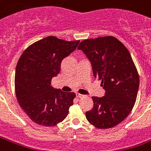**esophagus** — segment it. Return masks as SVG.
<instances>
[{
	"label": "esophagus",
	"instance_id": "1",
	"mask_svg": "<svg viewBox=\"0 0 151 151\" xmlns=\"http://www.w3.org/2000/svg\"><path fill=\"white\" fill-rule=\"evenodd\" d=\"M76 96H77V98H82V97H84V96L80 94V93H77V94H76Z\"/></svg>",
	"mask_w": 151,
	"mask_h": 151
}]
</instances>
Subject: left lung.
<instances>
[{
  "label": "left lung",
  "instance_id": "1",
  "mask_svg": "<svg viewBox=\"0 0 151 151\" xmlns=\"http://www.w3.org/2000/svg\"><path fill=\"white\" fill-rule=\"evenodd\" d=\"M78 48L88 58L106 91L103 97H92L94 105L85 113L86 118L97 129L115 127L130 114L138 93L139 77L131 55L113 36L86 39Z\"/></svg>",
  "mask_w": 151,
  "mask_h": 151
}]
</instances>
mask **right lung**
<instances>
[{
  "instance_id": "1",
  "label": "right lung",
  "mask_w": 151,
  "mask_h": 151,
  "mask_svg": "<svg viewBox=\"0 0 151 151\" xmlns=\"http://www.w3.org/2000/svg\"><path fill=\"white\" fill-rule=\"evenodd\" d=\"M79 42L48 36L30 45L21 55L15 69V95L21 108L36 124L55 126L68 114L76 94L55 89L51 81L60 72L62 61Z\"/></svg>"
}]
</instances>
